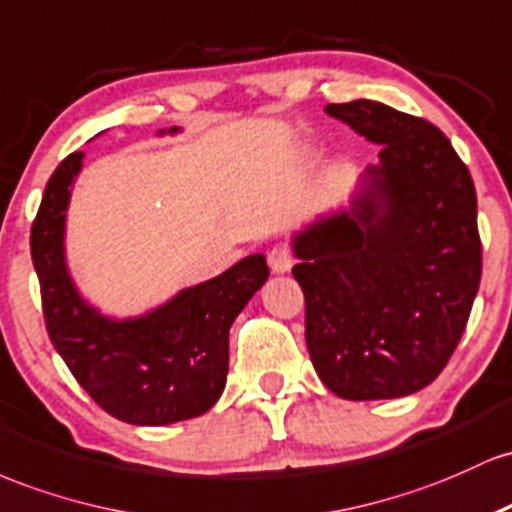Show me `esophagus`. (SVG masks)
<instances>
[{
    "instance_id": "34e87169",
    "label": "esophagus",
    "mask_w": 512,
    "mask_h": 512,
    "mask_svg": "<svg viewBox=\"0 0 512 512\" xmlns=\"http://www.w3.org/2000/svg\"><path fill=\"white\" fill-rule=\"evenodd\" d=\"M268 266H271L273 273H287L292 266H295V254H292L290 246L278 244L268 251Z\"/></svg>"
}]
</instances>
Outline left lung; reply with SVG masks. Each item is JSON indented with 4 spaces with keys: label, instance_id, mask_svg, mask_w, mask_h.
<instances>
[{
    "label": "left lung",
    "instance_id": "obj_1",
    "mask_svg": "<svg viewBox=\"0 0 512 512\" xmlns=\"http://www.w3.org/2000/svg\"><path fill=\"white\" fill-rule=\"evenodd\" d=\"M326 113L382 149L353 208L292 241L304 338L333 394L396 399L428 387L467 329L481 280L474 181L428 120L367 99Z\"/></svg>",
    "mask_w": 512,
    "mask_h": 512
}]
</instances>
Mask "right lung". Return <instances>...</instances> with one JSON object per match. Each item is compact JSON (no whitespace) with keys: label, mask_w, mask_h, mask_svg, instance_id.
Here are the masks:
<instances>
[{"label":"right lung","mask_w":512,"mask_h":512,"mask_svg":"<svg viewBox=\"0 0 512 512\" xmlns=\"http://www.w3.org/2000/svg\"><path fill=\"white\" fill-rule=\"evenodd\" d=\"M82 157L74 152L53 171L31 227V258L50 341L84 392L118 421L166 426L200 416L225 389L229 326L266 283V258L246 256L145 317H103L79 297L62 246Z\"/></svg>","instance_id":"add662e5"}]
</instances>
